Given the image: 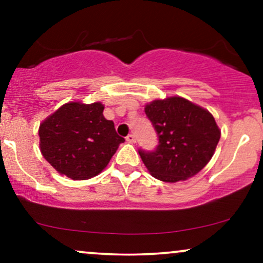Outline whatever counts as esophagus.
I'll list each match as a JSON object with an SVG mask.
<instances>
[{"label": "esophagus", "mask_w": 263, "mask_h": 263, "mask_svg": "<svg viewBox=\"0 0 263 263\" xmlns=\"http://www.w3.org/2000/svg\"><path fill=\"white\" fill-rule=\"evenodd\" d=\"M126 141L129 142V143H135V142H136V137H135V135L129 134V135L127 136V137H126Z\"/></svg>", "instance_id": "34e87169"}]
</instances>
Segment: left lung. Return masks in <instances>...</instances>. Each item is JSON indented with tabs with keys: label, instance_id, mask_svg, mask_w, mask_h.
Listing matches in <instances>:
<instances>
[{
	"label": "left lung",
	"instance_id": "obj_1",
	"mask_svg": "<svg viewBox=\"0 0 263 263\" xmlns=\"http://www.w3.org/2000/svg\"><path fill=\"white\" fill-rule=\"evenodd\" d=\"M144 112L158 136V146L138 153L153 177L176 183L195 176L208 164L220 140V129L209 111L173 96L149 102Z\"/></svg>",
	"mask_w": 263,
	"mask_h": 263
}]
</instances>
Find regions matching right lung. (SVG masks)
<instances>
[{
  "label": "right lung",
  "instance_id": "add662e5",
  "mask_svg": "<svg viewBox=\"0 0 263 263\" xmlns=\"http://www.w3.org/2000/svg\"><path fill=\"white\" fill-rule=\"evenodd\" d=\"M102 112L101 102H68L41 123V152L54 170L74 180L101 173L125 142Z\"/></svg>",
  "mask_w": 263,
  "mask_h": 263
}]
</instances>
